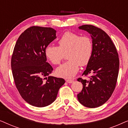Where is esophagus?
Wrapping results in <instances>:
<instances>
[{"mask_svg":"<svg viewBox=\"0 0 128 128\" xmlns=\"http://www.w3.org/2000/svg\"><path fill=\"white\" fill-rule=\"evenodd\" d=\"M66 82L68 83H72L74 82V80L72 79H67L66 80Z\"/></svg>","mask_w":128,"mask_h":128,"instance_id":"1","label":"esophagus"}]
</instances>
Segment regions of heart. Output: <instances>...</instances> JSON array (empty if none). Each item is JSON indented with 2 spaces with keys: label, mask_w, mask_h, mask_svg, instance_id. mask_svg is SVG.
I'll return each mask as SVG.
<instances>
[{
  "label": "heart",
  "mask_w": 128,
  "mask_h": 128,
  "mask_svg": "<svg viewBox=\"0 0 128 128\" xmlns=\"http://www.w3.org/2000/svg\"><path fill=\"white\" fill-rule=\"evenodd\" d=\"M58 45V46L48 45L45 55L52 64H59L68 52L67 58L69 60L58 68L56 73L64 78H73L78 73L80 65L86 66L90 62L92 52V40L87 36H80L67 31L59 40Z\"/></svg>",
  "instance_id": "b5f03b06"
}]
</instances>
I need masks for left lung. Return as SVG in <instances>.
<instances>
[{
    "label": "left lung",
    "instance_id": "left-lung-1",
    "mask_svg": "<svg viewBox=\"0 0 128 128\" xmlns=\"http://www.w3.org/2000/svg\"><path fill=\"white\" fill-rule=\"evenodd\" d=\"M78 29L90 34L92 52L83 73L85 76L90 74V79H78L83 84L78 98L83 106L96 108L108 101L115 88L120 66L118 54L111 39L102 30L92 25L80 26Z\"/></svg>",
    "mask_w": 128,
    "mask_h": 128
}]
</instances>
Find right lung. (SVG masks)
Wrapping results in <instances>:
<instances>
[{
    "instance_id": "obj_1",
    "label": "right lung",
    "mask_w": 128,
    "mask_h": 128,
    "mask_svg": "<svg viewBox=\"0 0 128 128\" xmlns=\"http://www.w3.org/2000/svg\"><path fill=\"white\" fill-rule=\"evenodd\" d=\"M56 35V31L50 27H30L18 37L12 56L16 86L22 98L36 107L52 104L65 83L64 78L50 76L53 68L45 54Z\"/></svg>"
}]
</instances>
